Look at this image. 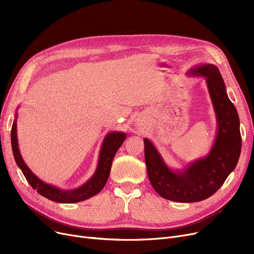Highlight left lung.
<instances>
[{"label": "left lung", "mask_w": 254, "mask_h": 254, "mask_svg": "<svg viewBox=\"0 0 254 254\" xmlns=\"http://www.w3.org/2000/svg\"><path fill=\"white\" fill-rule=\"evenodd\" d=\"M186 74L206 79L216 115V137L209 153L182 170H174L166 164L147 138L144 139V152L148 178L155 191L170 201L193 203L214 194L235 170L241 153L242 139L237 109L228 97L217 66L198 64Z\"/></svg>", "instance_id": "1"}]
</instances>
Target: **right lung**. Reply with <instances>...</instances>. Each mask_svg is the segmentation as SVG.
<instances>
[{"label":"right lung","instance_id":"right-lung-1","mask_svg":"<svg viewBox=\"0 0 254 254\" xmlns=\"http://www.w3.org/2000/svg\"><path fill=\"white\" fill-rule=\"evenodd\" d=\"M16 127H17V112L15 114L14 122H13L12 129H11V146H12L13 155H14V159L18 168L21 170L25 179L28 180L30 185L34 190H37L38 193L57 203H66V204L78 203L98 194L103 190L107 180L109 178L112 161L117 150L119 149L120 146L123 145V143L127 138V134L123 131L108 132L103 140L100 154H99L98 166L95 173H93V175L78 189L62 190L57 188L55 185H51L42 181L34 174L32 170L28 166H26L18 148Z\"/></svg>","mask_w":254,"mask_h":254}]
</instances>
